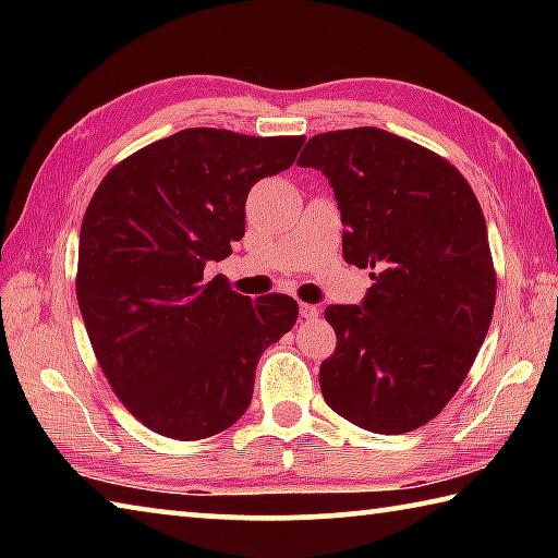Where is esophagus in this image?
Returning <instances> with one entry per match:
<instances>
[{
    "instance_id": "esophagus-1",
    "label": "esophagus",
    "mask_w": 558,
    "mask_h": 558,
    "mask_svg": "<svg viewBox=\"0 0 558 558\" xmlns=\"http://www.w3.org/2000/svg\"><path fill=\"white\" fill-rule=\"evenodd\" d=\"M300 315L302 317H317L319 315V307L317 305H310V302H300Z\"/></svg>"
}]
</instances>
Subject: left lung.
Masks as SVG:
<instances>
[{"label": "left lung", "instance_id": "obj_1", "mask_svg": "<svg viewBox=\"0 0 558 558\" xmlns=\"http://www.w3.org/2000/svg\"><path fill=\"white\" fill-rule=\"evenodd\" d=\"M300 167L323 169L342 211V253L374 280L362 305H329V409L399 436L446 409L493 323L497 272L483 209L446 157L379 128L319 132Z\"/></svg>", "mask_w": 558, "mask_h": 558}]
</instances>
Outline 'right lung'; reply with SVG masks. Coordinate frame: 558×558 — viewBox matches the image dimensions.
I'll list each match as a JSON object with an SVG mask.
<instances>
[{"mask_svg":"<svg viewBox=\"0 0 558 558\" xmlns=\"http://www.w3.org/2000/svg\"><path fill=\"white\" fill-rule=\"evenodd\" d=\"M302 143L189 128L122 159L93 194L75 298L110 389L159 436L233 426L260 354L295 325L290 295L251 302L204 268L231 256L251 186L288 169Z\"/></svg>","mask_w":558,"mask_h":558,"instance_id":"obj_1","label":"right lung"}]
</instances>
